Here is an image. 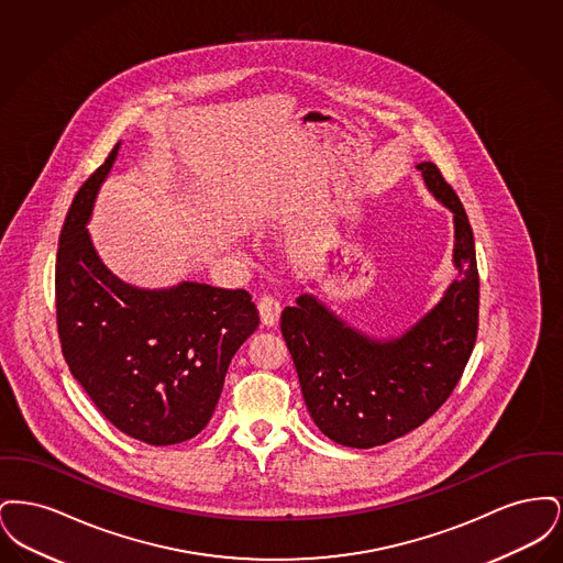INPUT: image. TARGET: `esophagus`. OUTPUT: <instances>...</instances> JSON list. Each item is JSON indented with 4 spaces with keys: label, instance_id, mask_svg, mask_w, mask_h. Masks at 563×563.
<instances>
[{
    "label": "esophagus",
    "instance_id": "obj_1",
    "mask_svg": "<svg viewBox=\"0 0 563 563\" xmlns=\"http://www.w3.org/2000/svg\"><path fill=\"white\" fill-rule=\"evenodd\" d=\"M260 317H262V322L264 324H276L278 322V317H280V310H283V306H280V301L274 297V295H264L262 299H260Z\"/></svg>",
    "mask_w": 563,
    "mask_h": 563
}]
</instances>
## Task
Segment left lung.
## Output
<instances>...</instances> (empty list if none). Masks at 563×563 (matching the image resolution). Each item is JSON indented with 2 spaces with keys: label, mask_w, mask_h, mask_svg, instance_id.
<instances>
[{
  "label": "left lung",
  "mask_w": 563,
  "mask_h": 563,
  "mask_svg": "<svg viewBox=\"0 0 563 563\" xmlns=\"http://www.w3.org/2000/svg\"><path fill=\"white\" fill-rule=\"evenodd\" d=\"M427 188L454 213L457 278L443 299L397 340H372L312 295L280 317L301 395L331 441L369 450L424 424L450 399L479 327V272L466 211L432 162L418 164Z\"/></svg>",
  "instance_id": "1"
}]
</instances>
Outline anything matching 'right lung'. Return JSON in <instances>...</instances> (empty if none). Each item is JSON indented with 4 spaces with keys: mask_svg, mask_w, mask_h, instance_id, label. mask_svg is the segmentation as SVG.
<instances>
[{
    "mask_svg": "<svg viewBox=\"0 0 563 563\" xmlns=\"http://www.w3.org/2000/svg\"><path fill=\"white\" fill-rule=\"evenodd\" d=\"M118 147L78 189L60 230L58 340L69 372L115 429L173 445L209 424L228 365L260 314L244 289L181 283L145 291L103 266L86 223Z\"/></svg>",
    "mask_w": 563,
    "mask_h": 563,
    "instance_id": "add662e5",
    "label": "right lung"
}]
</instances>
